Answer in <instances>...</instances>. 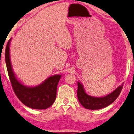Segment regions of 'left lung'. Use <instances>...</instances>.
<instances>
[{
    "label": "left lung",
    "instance_id": "1",
    "mask_svg": "<svg viewBox=\"0 0 134 134\" xmlns=\"http://www.w3.org/2000/svg\"><path fill=\"white\" fill-rule=\"evenodd\" d=\"M77 85H78L77 97L79 102L84 108L92 110L100 109L110 105L117 99L123 88V85H122L106 96L98 98L88 96L85 92L83 85L80 82L77 83Z\"/></svg>",
    "mask_w": 134,
    "mask_h": 134
}]
</instances>
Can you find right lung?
I'll return each instance as SVG.
<instances>
[{
	"mask_svg": "<svg viewBox=\"0 0 134 134\" xmlns=\"http://www.w3.org/2000/svg\"><path fill=\"white\" fill-rule=\"evenodd\" d=\"M8 42L5 49V62L11 86L17 98L25 106L35 109H45L54 103L57 95L58 83L61 75H55L35 87H26L15 78L9 57V44Z\"/></svg>",
	"mask_w": 134,
	"mask_h": 134,
	"instance_id": "add662e5",
	"label": "right lung"
}]
</instances>
